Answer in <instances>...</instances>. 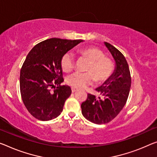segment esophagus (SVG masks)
I'll return each mask as SVG.
<instances>
[{
	"label": "esophagus",
	"mask_w": 157,
	"mask_h": 157,
	"mask_svg": "<svg viewBox=\"0 0 157 157\" xmlns=\"http://www.w3.org/2000/svg\"><path fill=\"white\" fill-rule=\"evenodd\" d=\"M76 90H77V89L74 88H71V92H72V93H75Z\"/></svg>",
	"instance_id": "1"
}]
</instances>
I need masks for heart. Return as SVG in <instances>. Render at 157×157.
<instances>
[{
    "label": "heart",
    "instance_id": "b5f03b06",
    "mask_svg": "<svg viewBox=\"0 0 157 157\" xmlns=\"http://www.w3.org/2000/svg\"><path fill=\"white\" fill-rule=\"evenodd\" d=\"M79 53L89 61L86 71L87 73L74 72L67 78V83L76 88H83L92 83L93 79L100 83L109 78L114 69L112 59L105 57L102 50L96 47L81 49ZM74 57L71 52H67L62 57L61 66L64 71H71L74 67Z\"/></svg>",
    "mask_w": 157,
    "mask_h": 157
}]
</instances>
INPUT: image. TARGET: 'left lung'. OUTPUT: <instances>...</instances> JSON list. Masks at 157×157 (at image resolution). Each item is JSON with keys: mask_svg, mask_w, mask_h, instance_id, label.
<instances>
[{"mask_svg": "<svg viewBox=\"0 0 157 157\" xmlns=\"http://www.w3.org/2000/svg\"><path fill=\"white\" fill-rule=\"evenodd\" d=\"M104 43L114 57V72L95 89L100 97L88 94L81 104L83 117L96 124H107L119 114L126 105L131 86L129 67L124 55L110 43Z\"/></svg>", "mask_w": 157, "mask_h": 157, "instance_id": "left-lung-1", "label": "left lung"}]
</instances>
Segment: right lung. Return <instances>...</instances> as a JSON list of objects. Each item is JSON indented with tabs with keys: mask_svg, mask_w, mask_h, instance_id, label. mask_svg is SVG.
Masks as SVG:
<instances>
[{
	"mask_svg": "<svg viewBox=\"0 0 157 157\" xmlns=\"http://www.w3.org/2000/svg\"><path fill=\"white\" fill-rule=\"evenodd\" d=\"M83 41L52 38L38 43L29 52L20 71V93L26 108L36 119L50 121L61 114L71 93L70 87L60 86L64 81L62 57Z\"/></svg>",
	"mask_w": 157,
	"mask_h": 157,
	"instance_id": "obj_1",
	"label": "right lung"
}]
</instances>
